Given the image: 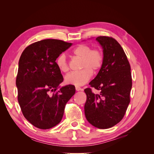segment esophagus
Returning a JSON list of instances; mask_svg holds the SVG:
<instances>
[{
	"label": "esophagus",
	"mask_w": 154,
	"mask_h": 154,
	"mask_svg": "<svg viewBox=\"0 0 154 154\" xmlns=\"http://www.w3.org/2000/svg\"><path fill=\"white\" fill-rule=\"evenodd\" d=\"M75 88H76V91H82V88L81 87H78V86H76Z\"/></svg>",
	"instance_id": "1"
}]
</instances>
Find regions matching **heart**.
<instances>
[{
    "label": "heart",
    "mask_w": 154,
    "mask_h": 154,
    "mask_svg": "<svg viewBox=\"0 0 154 154\" xmlns=\"http://www.w3.org/2000/svg\"><path fill=\"white\" fill-rule=\"evenodd\" d=\"M74 58L80 59V68L78 72H72L67 74L65 82L70 85L81 86L85 84L92 76V72L96 74L103 66L104 54L100 48L92 49L87 44H80L72 51ZM56 63L60 71L67 72L69 70L66 55L60 54L56 59Z\"/></svg>",
    "instance_id": "b5f03b06"
}]
</instances>
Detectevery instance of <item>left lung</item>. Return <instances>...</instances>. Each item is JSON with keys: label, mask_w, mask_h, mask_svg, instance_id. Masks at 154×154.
Listing matches in <instances>:
<instances>
[{"label": "left lung", "mask_w": 154, "mask_h": 154, "mask_svg": "<svg viewBox=\"0 0 154 154\" xmlns=\"http://www.w3.org/2000/svg\"><path fill=\"white\" fill-rule=\"evenodd\" d=\"M103 49V66L90 86L100 91L94 94L91 88L87 95L85 114L95 127L106 129L114 127L123 118L130 101L132 86L130 65L123 49L112 37L96 38Z\"/></svg>", "instance_id": "1"}]
</instances>
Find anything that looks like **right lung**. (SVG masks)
<instances>
[{"mask_svg": "<svg viewBox=\"0 0 154 154\" xmlns=\"http://www.w3.org/2000/svg\"><path fill=\"white\" fill-rule=\"evenodd\" d=\"M72 45L63 40L45 39L23 51L16 79L18 101L25 118L35 127L49 129L62 119L65 106L75 94V87L59 88L63 81L56 59Z\"/></svg>", "mask_w": 154, "mask_h": 154, "instance_id": "1", "label": "right lung"}]
</instances>
